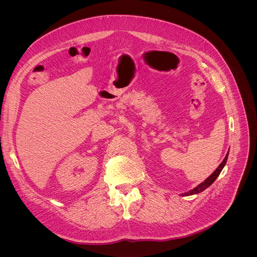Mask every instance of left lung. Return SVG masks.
<instances>
[{
    "instance_id": "1",
    "label": "left lung",
    "mask_w": 257,
    "mask_h": 257,
    "mask_svg": "<svg viewBox=\"0 0 257 257\" xmlns=\"http://www.w3.org/2000/svg\"><path fill=\"white\" fill-rule=\"evenodd\" d=\"M229 153V152H228ZM228 153H227V155L225 156V158H224V160L222 161V164L218 167V169L215 170L210 176L204 181V182H202V183H200L198 186H196L195 188H193V190H191V191H188V193H184V194H182V196H191V195H195V194H199V193H201V192H203L204 190H206V188L208 187V186H210L213 182H214V180L218 178V176L220 175V173L222 172V170H223V168L225 167V165H226V163H227V158H228Z\"/></svg>"
}]
</instances>
